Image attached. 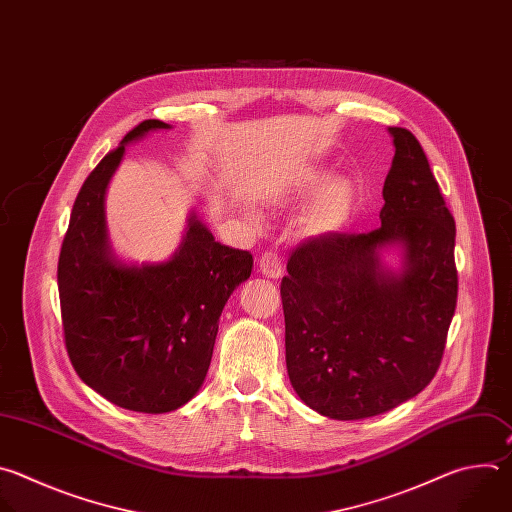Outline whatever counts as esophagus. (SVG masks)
I'll list each match as a JSON object with an SVG mask.
<instances>
[{"label":"esophagus","mask_w":512,"mask_h":512,"mask_svg":"<svg viewBox=\"0 0 512 512\" xmlns=\"http://www.w3.org/2000/svg\"><path fill=\"white\" fill-rule=\"evenodd\" d=\"M260 272L268 278H280L282 276V260L276 250H266L260 258Z\"/></svg>","instance_id":"1"}]
</instances>
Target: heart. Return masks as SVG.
Returning a JSON list of instances; mask_svg holds the SVG:
<instances>
[{
  "label": "heart",
  "instance_id": "heart-1",
  "mask_svg": "<svg viewBox=\"0 0 512 512\" xmlns=\"http://www.w3.org/2000/svg\"><path fill=\"white\" fill-rule=\"evenodd\" d=\"M331 169L321 163L302 165L292 173L284 187L288 199L313 197L309 210L304 214V228L313 236H335L345 232L357 212V185L347 175H335L331 180Z\"/></svg>",
  "mask_w": 512,
  "mask_h": 512
}]
</instances>
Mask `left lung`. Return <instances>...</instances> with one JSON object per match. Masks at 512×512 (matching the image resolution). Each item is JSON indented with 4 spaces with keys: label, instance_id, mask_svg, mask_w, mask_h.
Here are the masks:
<instances>
[{
    "label": "left lung",
    "instance_id": "obj_1",
    "mask_svg": "<svg viewBox=\"0 0 512 512\" xmlns=\"http://www.w3.org/2000/svg\"><path fill=\"white\" fill-rule=\"evenodd\" d=\"M395 155L381 228L311 238L280 296L296 395L331 420H363L416 397L436 375L456 311V226L420 141L389 127ZM398 254V266L382 256Z\"/></svg>",
    "mask_w": 512,
    "mask_h": 512
}]
</instances>
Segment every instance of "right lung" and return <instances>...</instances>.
<instances>
[{
	"label": "right lung",
	"instance_id": "right-lung-1",
	"mask_svg": "<svg viewBox=\"0 0 512 512\" xmlns=\"http://www.w3.org/2000/svg\"><path fill=\"white\" fill-rule=\"evenodd\" d=\"M163 121H143L86 177L58 260L66 351L78 377L131 412L179 410L208 375L218 321L254 258L216 242L191 210L179 248L163 262H127L111 244L109 183L125 147Z\"/></svg>",
	"mask_w": 512,
	"mask_h": 512
}]
</instances>
